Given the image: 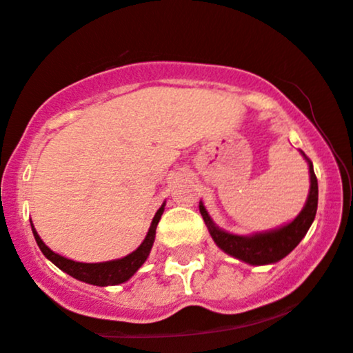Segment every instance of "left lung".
Returning <instances> with one entry per match:
<instances>
[{"mask_svg":"<svg viewBox=\"0 0 353 353\" xmlns=\"http://www.w3.org/2000/svg\"><path fill=\"white\" fill-rule=\"evenodd\" d=\"M308 163V172H310V193H308L307 203L299 216L282 228L270 230V232L255 233V235H233V233L225 232L213 223L210 219L207 208L200 201V213L207 223L210 235L213 241L228 255L235 256L245 263L250 265H268L275 263L287 256L296 245L302 241L310 228L312 221L315 219L316 205H319V183L314 173V165L308 160L303 152H300Z\"/></svg>","mask_w":353,"mask_h":353,"instance_id":"obj_1","label":"left lung"}]
</instances>
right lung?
<instances>
[{"mask_svg": "<svg viewBox=\"0 0 353 353\" xmlns=\"http://www.w3.org/2000/svg\"><path fill=\"white\" fill-rule=\"evenodd\" d=\"M165 210V203L158 208V212L153 216L152 225H150L148 233H146L145 240L141 241L140 247L137 250L130 253V255L123 256V259L118 260H112V262H101V263H81V262H74V260H68L65 256L58 255L54 253L51 248L46 247L43 243V240L39 239L38 232L33 228V235L34 240H37L39 250L43 252V255L46 259L51 260L59 270H63L68 275L73 276V279L81 280L85 283H91V285H98V287H108V285H120L130 280L132 276L137 273L138 268L145 263V260L148 259L150 250L153 247V241H155V233H157V225L160 221L161 215H163Z\"/></svg>", "mask_w": 353, "mask_h": 353, "instance_id": "obj_1", "label": "right lung"}]
</instances>
